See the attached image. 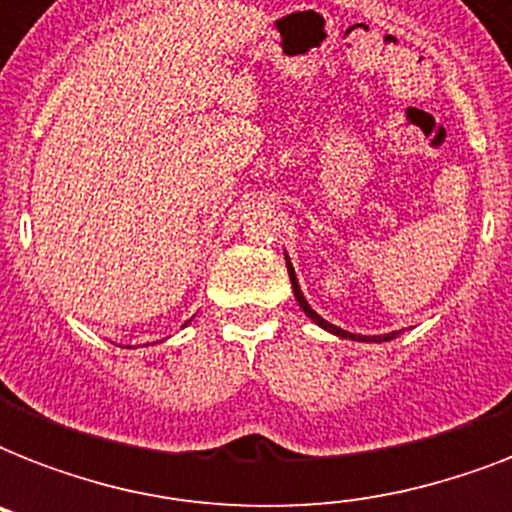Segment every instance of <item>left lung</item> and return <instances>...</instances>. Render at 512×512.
I'll return each mask as SVG.
<instances>
[{
	"instance_id": "1",
	"label": "left lung",
	"mask_w": 512,
	"mask_h": 512,
	"mask_svg": "<svg viewBox=\"0 0 512 512\" xmlns=\"http://www.w3.org/2000/svg\"><path fill=\"white\" fill-rule=\"evenodd\" d=\"M284 260H287L289 281H292V292H295L297 305L303 308V313H305V316H308V319L313 321V324H319L321 329H327L329 335L342 337V340H356V342H388V340H396V337L401 335V329H398V332H388V335H356V332H348V329H340V327H335V324H329L327 319H321L319 313H316V311H313V308H311V303L305 300L303 289H300V281H297V273H295V268H292V260H289L287 252H284Z\"/></svg>"
}]
</instances>
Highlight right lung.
<instances>
[{
    "label": "right lung",
    "instance_id": "add662e5",
    "mask_svg": "<svg viewBox=\"0 0 512 512\" xmlns=\"http://www.w3.org/2000/svg\"><path fill=\"white\" fill-rule=\"evenodd\" d=\"M185 324H191V321H185Z\"/></svg>",
    "mask_w": 512,
    "mask_h": 512
}]
</instances>
